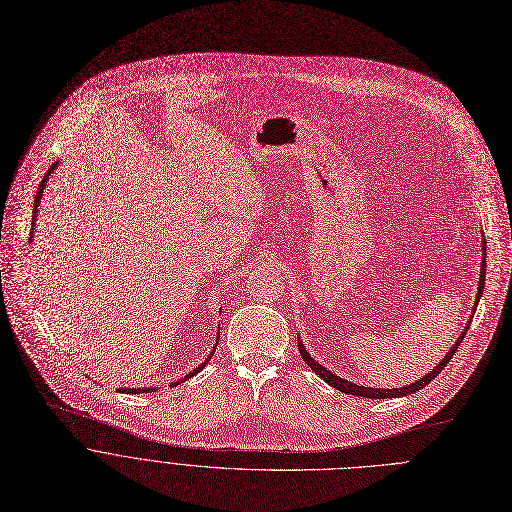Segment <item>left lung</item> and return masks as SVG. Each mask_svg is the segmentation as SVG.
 I'll return each mask as SVG.
<instances>
[{"instance_id":"8db88e82","label":"left lung","mask_w":512,"mask_h":512,"mask_svg":"<svg viewBox=\"0 0 512 512\" xmlns=\"http://www.w3.org/2000/svg\"><path fill=\"white\" fill-rule=\"evenodd\" d=\"M484 276H486V242H482V264H480V280H478V294H476V300H474V306H478V300H480V296H482V290H484ZM472 311H476V309H472ZM470 321L472 319H468V327H470ZM468 327L464 329V333L458 337V341H456V345H452V349L446 353V357L428 373V375H424L420 381H416V383H412V385H405V387H393V389H379V387H365V385H357V383H351V381H347V379H343V377H337L335 373H331L329 369H325L321 363H317L311 355H309V351L304 349V345L300 343V337H298V351H300V357H302V361L309 365L323 381H327L331 387H335V389H339V391H343V393H347V395H361V397H369V399H387V397H403V395H410V393H416V391H420V389H424L448 363H450V359L454 357V353H456V349L460 347V343H462V339H464V335H466V331H468Z\"/></svg>"}]
</instances>
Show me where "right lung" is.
I'll use <instances>...</instances> for the list:
<instances>
[{
  "label": "right lung",
  "instance_id": "1",
  "mask_svg": "<svg viewBox=\"0 0 512 512\" xmlns=\"http://www.w3.org/2000/svg\"><path fill=\"white\" fill-rule=\"evenodd\" d=\"M56 165H58V163H54V165L48 169V173L44 175V179H42V181H40V185H38V193H36V199H34V216H32V222H36V218H38V212H40V210H38V206H40V199H42L44 187H46V183H48V177H50V173L56 169ZM32 230H34V228H32ZM216 341H218V339H216ZM214 351H216V349H214ZM214 351H212V355H214ZM206 363H208V361H206ZM206 363H201L199 367H195L193 371H189V373H187L183 379H179V381L171 383V387H175V385H179V383H183V381L191 379L195 373H199L203 367H206ZM119 391H123V393H149V391H155V389H153V387H151V389H149V387H143V389H141V387H135V389H127V387H123V389H119Z\"/></svg>",
  "mask_w": 512,
  "mask_h": 512
}]
</instances>
